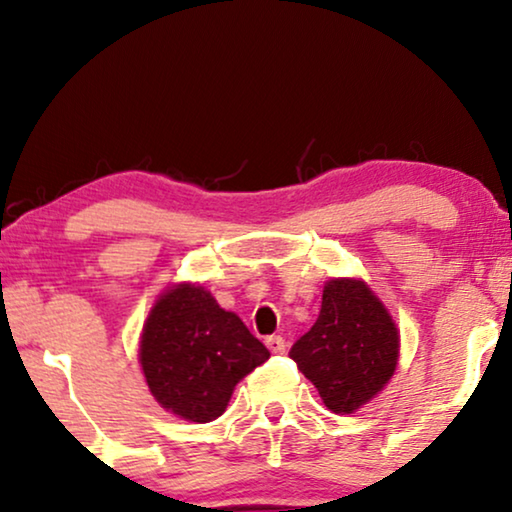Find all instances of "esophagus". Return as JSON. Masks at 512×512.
Here are the masks:
<instances>
[{"label": "esophagus", "instance_id": "1", "mask_svg": "<svg viewBox=\"0 0 512 512\" xmlns=\"http://www.w3.org/2000/svg\"><path fill=\"white\" fill-rule=\"evenodd\" d=\"M265 345H268L272 354H282L286 349V342L282 335H270V338H265Z\"/></svg>", "mask_w": 512, "mask_h": 512}]
</instances>
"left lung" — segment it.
Returning <instances> with one entry per match:
<instances>
[{"mask_svg":"<svg viewBox=\"0 0 512 512\" xmlns=\"http://www.w3.org/2000/svg\"><path fill=\"white\" fill-rule=\"evenodd\" d=\"M398 347L394 319L370 286L361 279H331L317 321L289 356L328 410L352 415L387 387Z\"/></svg>","mask_w":512,"mask_h":512,"instance_id":"8db88e82","label":"left lung"}]
</instances>
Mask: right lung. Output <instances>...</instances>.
<instances>
[{
    "mask_svg": "<svg viewBox=\"0 0 512 512\" xmlns=\"http://www.w3.org/2000/svg\"><path fill=\"white\" fill-rule=\"evenodd\" d=\"M270 352L205 286H170L146 319L139 363L153 398L195 424L221 417L235 384Z\"/></svg>",
    "mask_w": 512,
    "mask_h": 512,
    "instance_id": "right-lung-1",
    "label": "right lung"
}]
</instances>
